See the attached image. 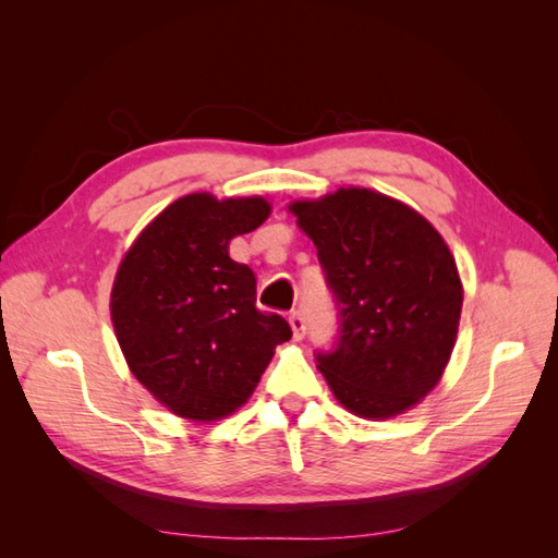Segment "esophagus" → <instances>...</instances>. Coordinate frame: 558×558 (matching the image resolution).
Segmentation results:
<instances>
[{
    "mask_svg": "<svg viewBox=\"0 0 558 558\" xmlns=\"http://www.w3.org/2000/svg\"><path fill=\"white\" fill-rule=\"evenodd\" d=\"M289 324H291V328H293V337H295V340H302V337H305V330H307L305 316H302L300 312H293V314L289 316Z\"/></svg>",
    "mask_w": 558,
    "mask_h": 558,
    "instance_id": "1",
    "label": "esophagus"
}]
</instances>
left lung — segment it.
<instances>
[{"instance_id": "1", "label": "left lung", "mask_w": 558, "mask_h": 558, "mask_svg": "<svg viewBox=\"0 0 558 558\" xmlns=\"http://www.w3.org/2000/svg\"><path fill=\"white\" fill-rule=\"evenodd\" d=\"M289 211L342 310L337 349L318 353L332 396L369 421L412 410L442 379L459 335L463 283L442 234L404 202L359 185L295 199Z\"/></svg>"}]
</instances>
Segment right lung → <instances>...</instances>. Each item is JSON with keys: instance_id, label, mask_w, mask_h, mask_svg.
<instances>
[{"instance_id": "1", "label": "right lung", "mask_w": 558, "mask_h": 558, "mask_svg": "<svg viewBox=\"0 0 558 558\" xmlns=\"http://www.w3.org/2000/svg\"><path fill=\"white\" fill-rule=\"evenodd\" d=\"M260 195L191 193L150 221L123 256L111 324L130 373L172 414L207 424L238 412L291 326L256 310V275L230 242L260 228Z\"/></svg>"}]
</instances>
